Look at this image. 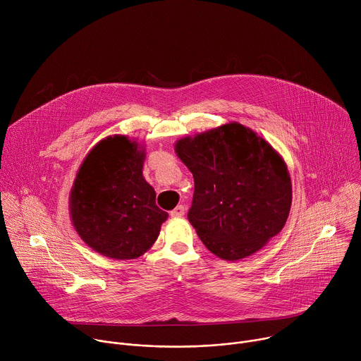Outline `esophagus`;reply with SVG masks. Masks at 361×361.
<instances>
[{"label": "esophagus", "mask_w": 361, "mask_h": 361, "mask_svg": "<svg viewBox=\"0 0 361 361\" xmlns=\"http://www.w3.org/2000/svg\"><path fill=\"white\" fill-rule=\"evenodd\" d=\"M184 212H185V209L183 207V205H177V207H176L174 210L170 212V216H171V217H183V216H184Z\"/></svg>", "instance_id": "esophagus-1"}]
</instances>
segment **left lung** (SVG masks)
<instances>
[{"label":"left lung","mask_w":361,"mask_h":361,"mask_svg":"<svg viewBox=\"0 0 361 361\" xmlns=\"http://www.w3.org/2000/svg\"><path fill=\"white\" fill-rule=\"evenodd\" d=\"M176 151L194 177L188 221L213 254L244 259L283 230L291 181L262 137L231 123L180 140Z\"/></svg>","instance_id":"1"}]
</instances>
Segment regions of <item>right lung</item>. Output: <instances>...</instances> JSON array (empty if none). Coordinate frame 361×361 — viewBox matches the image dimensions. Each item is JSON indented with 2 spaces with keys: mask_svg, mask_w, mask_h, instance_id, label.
<instances>
[{
  "mask_svg": "<svg viewBox=\"0 0 361 361\" xmlns=\"http://www.w3.org/2000/svg\"><path fill=\"white\" fill-rule=\"evenodd\" d=\"M144 151L124 135L98 142L84 160L71 190V219L97 252L131 260L145 252L169 214L142 177Z\"/></svg>",
  "mask_w": 361,
  "mask_h": 361,
  "instance_id": "add662e5",
  "label": "right lung"
}]
</instances>
